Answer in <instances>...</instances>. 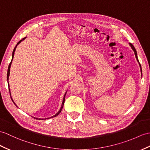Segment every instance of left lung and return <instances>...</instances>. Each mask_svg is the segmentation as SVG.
Instances as JSON below:
<instances>
[{"mask_svg":"<svg viewBox=\"0 0 150 150\" xmlns=\"http://www.w3.org/2000/svg\"><path fill=\"white\" fill-rule=\"evenodd\" d=\"M129 44H130V45L131 47H132V50H134V53H135V55H136V58H137V60L138 61V62H139V60H138V58H137V52H136V49H135L134 46L132 45V44H131V43H129ZM139 65H140V67H141V73H142V69H141V65L140 63H139Z\"/></svg>","mask_w":150,"mask_h":150,"instance_id":"obj_1","label":"left lung"}]
</instances>
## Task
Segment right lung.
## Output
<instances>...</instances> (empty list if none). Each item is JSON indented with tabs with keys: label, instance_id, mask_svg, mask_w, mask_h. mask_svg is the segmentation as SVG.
Wrapping results in <instances>:
<instances>
[{
	"label": "right lung",
	"instance_id": "add662e5",
	"mask_svg": "<svg viewBox=\"0 0 150 150\" xmlns=\"http://www.w3.org/2000/svg\"><path fill=\"white\" fill-rule=\"evenodd\" d=\"M25 38H23L21 40H20V41L18 42V43H17V45H16V46H15V47H14V50H13V54H12V60H11V62H10V64H9V67H8V74H7V79H8H8H9V74H10V67H11V63H12V60H13V57H14V52H15V50H16V46H18V44H20L21 41H23V40H24ZM9 93H10V89L9 88ZM10 95H11V93H10ZM65 96H64V99H63V102H62V106H61V108H60V109L59 110V111H58L57 114L55 115H54V116H52V117H50V118H53V117H55V116H57V115H59V113H60V112H61V111H62V108H63V106H64V103H65ZM11 100H13V99H12V98H11ZM14 103V102H13ZM16 105V104H15ZM35 118V119H39V118ZM39 120H42V119H39Z\"/></svg>",
	"mask_w": 150,
	"mask_h": 150
}]
</instances>
